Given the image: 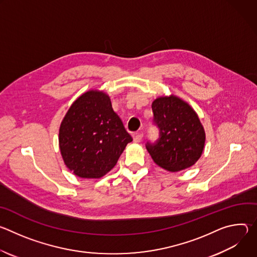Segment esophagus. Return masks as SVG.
<instances>
[{
    "label": "esophagus",
    "instance_id": "1",
    "mask_svg": "<svg viewBox=\"0 0 257 257\" xmlns=\"http://www.w3.org/2000/svg\"><path fill=\"white\" fill-rule=\"evenodd\" d=\"M142 138H143V133L142 132H140V133H136L135 135H134V137H133V140H134V142H140L141 140H142Z\"/></svg>",
    "mask_w": 257,
    "mask_h": 257
}]
</instances>
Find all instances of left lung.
Segmentation results:
<instances>
[{
  "label": "left lung",
  "instance_id": "1",
  "mask_svg": "<svg viewBox=\"0 0 257 257\" xmlns=\"http://www.w3.org/2000/svg\"><path fill=\"white\" fill-rule=\"evenodd\" d=\"M152 108L154 124L160 132L158 140L148 141L145 148L154 162L169 172L193 166L205 142L204 129L194 109L174 95L157 98Z\"/></svg>",
  "mask_w": 257,
  "mask_h": 257
}]
</instances>
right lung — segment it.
I'll use <instances>...</instances> for the list:
<instances>
[{"label": "right lung", "mask_w": 257, "mask_h": 257, "mask_svg": "<svg viewBox=\"0 0 257 257\" xmlns=\"http://www.w3.org/2000/svg\"><path fill=\"white\" fill-rule=\"evenodd\" d=\"M131 141L108 95L97 90H89L73 102L59 132L63 160L80 178L105 175Z\"/></svg>", "instance_id": "obj_1"}]
</instances>
